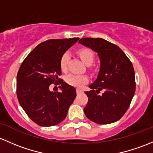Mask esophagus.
Wrapping results in <instances>:
<instances>
[{"mask_svg":"<svg viewBox=\"0 0 153 153\" xmlns=\"http://www.w3.org/2000/svg\"><path fill=\"white\" fill-rule=\"evenodd\" d=\"M82 92V90L80 89V88H76V93L77 94H79V93Z\"/></svg>","mask_w":153,"mask_h":153,"instance_id":"34e87169","label":"esophagus"}]
</instances>
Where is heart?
I'll return each instance as SVG.
<instances>
[{
    "label": "heart",
    "mask_w": 153,
    "mask_h": 153,
    "mask_svg": "<svg viewBox=\"0 0 153 153\" xmlns=\"http://www.w3.org/2000/svg\"><path fill=\"white\" fill-rule=\"evenodd\" d=\"M78 54L82 60L89 65L94 62V53L90 48H82L78 51ZM70 59V54L68 52H65L60 58V68L62 71H66L68 68V63ZM66 82L74 87H81L88 82V77L85 74H70L65 77Z\"/></svg>",
    "instance_id": "heart-1"
}]
</instances>
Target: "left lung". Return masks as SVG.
Segmentation results:
<instances>
[{
    "label": "left lung",
    "mask_w": 153,
    "mask_h": 153,
    "mask_svg": "<svg viewBox=\"0 0 153 153\" xmlns=\"http://www.w3.org/2000/svg\"><path fill=\"white\" fill-rule=\"evenodd\" d=\"M79 42L98 53L100 70L86 91L88 102L84 112L88 119L100 124L113 123L127 111L135 91L133 64L124 51L102 38H82ZM100 91L102 94H99Z\"/></svg>",
    "instance_id": "8db88e82"
}]
</instances>
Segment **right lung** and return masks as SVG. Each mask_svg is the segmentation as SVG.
Listing matches in <instances>:
<instances>
[{
	"label": "right lung",
	"mask_w": 153,
	"mask_h": 153,
	"mask_svg": "<svg viewBox=\"0 0 153 153\" xmlns=\"http://www.w3.org/2000/svg\"><path fill=\"white\" fill-rule=\"evenodd\" d=\"M79 38L51 39L39 44L20 65L17 76V97L28 116L42 127L62 122L76 97V89L59 78L60 58ZM59 84L60 92L50 91Z\"/></svg>",
	"instance_id": "right-lung-1"
}]
</instances>
